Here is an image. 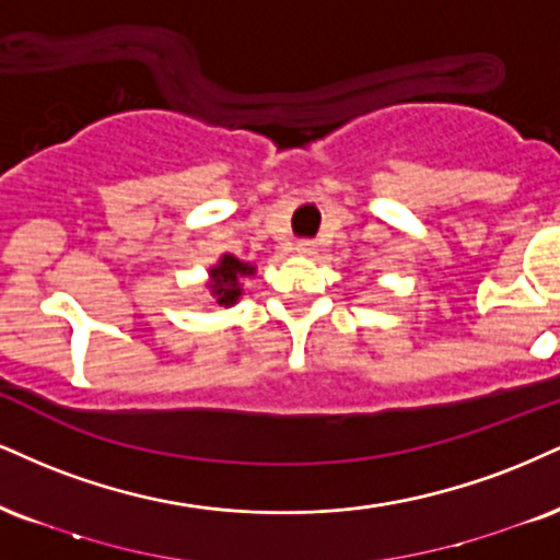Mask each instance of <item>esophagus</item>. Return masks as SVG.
I'll return each instance as SVG.
<instances>
[{"label":"esophagus","instance_id":"34e87169","mask_svg":"<svg viewBox=\"0 0 560 560\" xmlns=\"http://www.w3.org/2000/svg\"><path fill=\"white\" fill-rule=\"evenodd\" d=\"M294 253L307 255V258H310V255H315V242L313 240H300L298 245H294Z\"/></svg>","mask_w":560,"mask_h":560}]
</instances>
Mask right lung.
I'll return each instance as SVG.
<instances>
[{
  "label": "right lung",
  "mask_w": 560,
  "mask_h": 560,
  "mask_svg": "<svg viewBox=\"0 0 560 560\" xmlns=\"http://www.w3.org/2000/svg\"><path fill=\"white\" fill-rule=\"evenodd\" d=\"M247 273H253V266L232 258V255H224L219 266L211 271V289H213L215 302H219V305H234L242 294L240 276H247Z\"/></svg>",
  "instance_id": "right-lung-1"
}]
</instances>
